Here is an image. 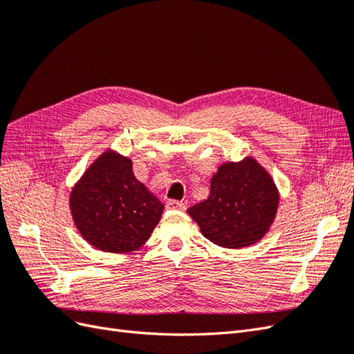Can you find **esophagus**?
I'll return each mask as SVG.
<instances>
[{"label":"esophagus","instance_id":"1","mask_svg":"<svg viewBox=\"0 0 354 354\" xmlns=\"http://www.w3.org/2000/svg\"><path fill=\"white\" fill-rule=\"evenodd\" d=\"M167 208H168V209L183 211V209H186V205H185L183 202H180V201H168V202H167Z\"/></svg>","mask_w":354,"mask_h":354}]
</instances>
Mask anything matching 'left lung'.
Listing matches in <instances>:
<instances>
[{
	"instance_id": "left-lung-1",
	"label": "left lung",
	"mask_w": 354,
	"mask_h": 354,
	"mask_svg": "<svg viewBox=\"0 0 354 354\" xmlns=\"http://www.w3.org/2000/svg\"><path fill=\"white\" fill-rule=\"evenodd\" d=\"M279 190L259 160L245 156L214 173L209 195L187 209L201 233L223 248L241 250L261 241L279 208Z\"/></svg>"
}]
</instances>
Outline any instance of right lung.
Returning <instances> with one entry per match:
<instances>
[{
  "mask_svg": "<svg viewBox=\"0 0 354 354\" xmlns=\"http://www.w3.org/2000/svg\"><path fill=\"white\" fill-rule=\"evenodd\" d=\"M69 209L81 236L95 250L124 254L151 238L164 203L136 178L130 158L108 149L72 187Z\"/></svg>",
  "mask_w": 354,
  "mask_h": 354,
  "instance_id": "obj_1",
  "label": "right lung"
}]
</instances>
